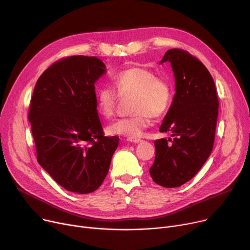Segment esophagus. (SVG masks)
Listing matches in <instances>:
<instances>
[{
  "instance_id": "34e87169",
  "label": "esophagus",
  "mask_w": 250,
  "mask_h": 250,
  "mask_svg": "<svg viewBox=\"0 0 250 250\" xmlns=\"http://www.w3.org/2000/svg\"><path fill=\"white\" fill-rule=\"evenodd\" d=\"M127 141L128 142H132V143H135V144H139V143L143 142V140L138 139V138H127Z\"/></svg>"
}]
</instances>
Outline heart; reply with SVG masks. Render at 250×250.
<instances>
[{
  "label": "heart",
  "instance_id": "b5f03b06",
  "mask_svg": "<svg viewBox=\"0 0 250 250\" xmlns=\"http://www.w3.org/2000/svg\"><path fill=\"white\" fill-rule=\"evenodd\" d=\"M114 89L122 99L129 100V109L134 112L125 118L111 123L106 130L112 136L138 138L149 125L150 117H159L170 107L173 90L170 83L157 77L150 70L133 67L112 76ZM118 97L108 87L100 88L96 94V110L104 118L113 115Z\"/></svg>",
  "mask_w": 250,
  "mask_h": 250
}]
</instances>
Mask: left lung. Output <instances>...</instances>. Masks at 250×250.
<instances>
[{"mask_svg": "<svg viewBox=\"0 0 250 250\" xmlns=\"http://www.w3.org/2000/svg\"><path fill=\"white\" fill-rule=\"evenodd\" d=\"M166 62L174 73L175 95L160 132H170L173 139L154 142L156 155L150 175L157 185L172 188L190 180L211 155L219 100L213 77L195 57L172 48L160 63Z\"/></svg>", "mask_w": 250, "mask_h": 250, "instance_id": "obj_1", "label": "left lung"}]
</instances>
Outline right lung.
Returning <instances> with one entry per match:
<instances>
[{"instance_id": "1", "label": "right lung", "mask_w": 250, "mask_h": 250, "mask_svg": "<svg viewBox=\"0 0 250 250\" xmlns=\"http://www.w3.org/2000/svg\"><path fill=\"white\" fill-rule=\"evenodd\" d=\"M106 72L96 57L62 59L39 77L28 120L37 162L61 187L95 191L106 177L118 137H104L95 82Z\"/></svg>"}]
</instances>
